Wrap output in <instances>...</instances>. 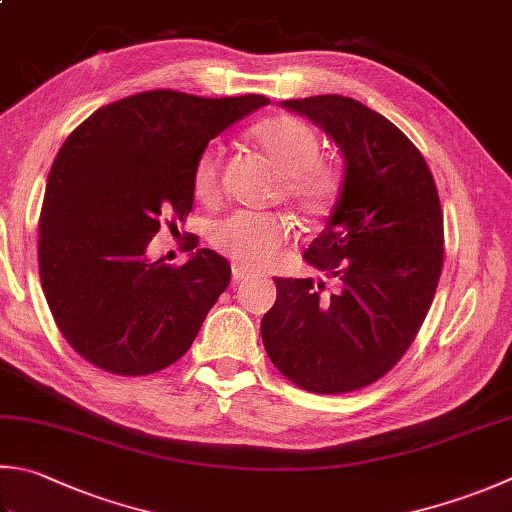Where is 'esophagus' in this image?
Returning a JSON list of instances; mask_svg holds the SVG:
<instances>
[{"label": "esophagus", "instance_id": "obj_1", "mask_svg": "<svg viewBox=\"0 0 512 512\" xmlns=\"http://www.w3.org/2000/svg\"><path fill=\"white\" fill-rule=\"evenodd\" d=\"M231 276H234L236 283H240V281H247V278H252L254 272H252V269H247L245 265L234 263V265H231Z\"/></svg>", "mask_w": 512, "mask_h": 512}]
</instances>
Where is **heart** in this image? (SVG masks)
<instances>
[{
    "instance_id": "b5f03b06",
    "label": "heart",
    "mask_w": 512,
    "mask_h": 512,
    "mask_svg": "<svg viewBox=\"0 0 512 512\" xmlns=\"http://www.w3.org/2000/svg\"><path fill=\"white\" fill-rule=\"evenodd\" d=\"M254 140L285 178V194L307 216H321L339 196L341 176L318 160L321 144L310 124L292 115L260 122ZM218 147H207L194 165V191L200 200H214L220 189ZM292 236V225L281 216L234 214L214 227V243L245 267H263L278 258Z\"/></svg>"
}]
</instances>
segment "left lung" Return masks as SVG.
Returning a JSON list of instances; mask_svg holds the SVG:
<instances>
[{
	"label": "left lung",
	"instance_id": "obj_1",
	"mask_svg": "<svg viewBox=\"0 0 512 512\" xmlns=\"http://www.w3.org/2000/svg\"><path fill=\"white\" fill-rule=\"evenodd\" d=\"M325 131L343 156L341 189L305 263L339 281L274 278L276 303L260 336L298 388L341 394L397 365L426 318L443 267L435 180L403 131L343 95L283 100Z\"/></svg>",
	"mask_w": 512,
	"mask_h": 512
}]
</instances>
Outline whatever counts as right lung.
Listing matches in <instances>:
<instances>
[{"label":"right lung","mask_w":512,"mask_h":512,"mask_svg":"<svg viewBox=\"0 0 512 512\" xmlns=\"http://www.w3.org/2000/svg\"><path fill=\"white\" fill-rule=\"evenodd\" d=\"M265 104V95L144 91L102 106L66 138L46 180L37 252L46 303L86 361L140 376L194 343L231 267L196 245L169 267L147 247L162 220L189 216L209 140Z\"/></svg>","instance_id":"add662e5"}]
</instances>
